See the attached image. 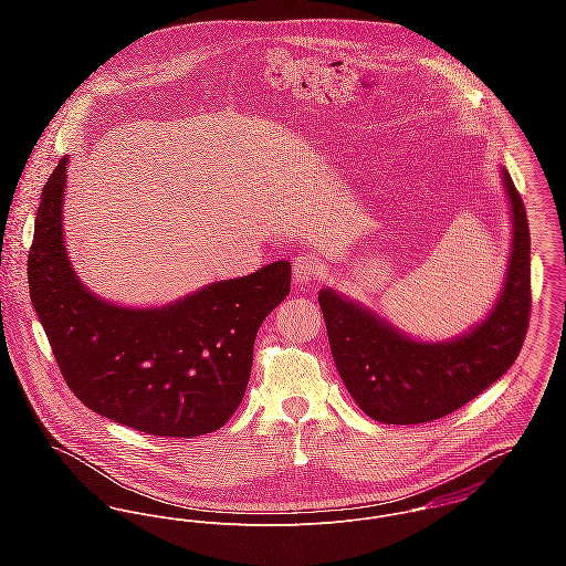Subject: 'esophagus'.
Returning <instances> with one entry per match:
<instances>
[{
    "instance_id": "obj_1",
    "label": "esophagus",
    "mask_w": 566,
    "mask_h": 566,
    "mask_svg": "<svg viewBox=\"0 0 566 566\" xmlns=\"http://www.w3.org/2000/svg\"><path fill=\"white\" fill-rule=\"evenodd\" d=\"M326 272L323 261L316 254H301L294 261V281L298 285H314L316 281H321Z\"/></svg>"
}]
</instances>
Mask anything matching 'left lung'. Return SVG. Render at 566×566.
<instances>
[{"label": "left lung", "mask_w": 566, "mask_h": 566, "mask_svg": "<svg viewBox=\"0 0 566 566\" xmlns=\"http://www.w3.org/2000/svg\"><path fill=\"white\" fill-rule=\"evenodd\" d=\"M510 211V256L494 305L480 323L449 337L422 339L323 287L318 303L337 373L373 420L418 424L473 401L518 357L530 323V227L505 167L499 169Z\"/></svg>", "instance_id": "8db88e82"}]
</instances>
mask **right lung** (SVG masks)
I'll use <instances>...</instances> for the list:
<instances>
[{
  "mask_svg": "<svg viewBox=\"0 0 566 566\" xmlns=\"http://www.w3.org/2000/svg\"><path fill=\"white\" fill-rule=\"evenodd\" d=\"M67 167L63 157L43 187L28 285L70 390L95 413L150 436L220 429L242 403L259 326L290 294V261L155 307L106 301L82 283L67 252Z\"/></svg>",
  "mask_w": 566,
  "mask_h": 566,
  "instance_id": "obj_1",
  "label": "right lung"
}]
</instances>
